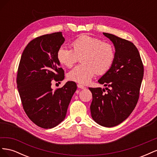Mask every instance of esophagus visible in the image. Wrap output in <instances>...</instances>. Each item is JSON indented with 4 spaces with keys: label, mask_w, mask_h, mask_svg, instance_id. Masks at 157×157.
Returning <instances> with one entry per match:
<instances>
[{
    "label": "esophagus",
    "mask_w": 157,
    "mask_h": 157,
    "mask_svg": "<svg viewBox=\"0 0 157 157\" xmlns=\"http://www.w3.org/2000/svg\"><path fill=\"white\" fill-rule=\"evenodd\" d=\"M77 87L78 88H80V89H85L86 88V87L85 86H84L83 85H81V84H77Z\"/></svg>",
    "instance_id": "1"
}]
</instances>
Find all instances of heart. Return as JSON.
Segmentation results:
<instances>
[{
    "mask_svg": "<svg viewBox=\"0 0 157 157\" xmlns=\"http://www.w3.org/2000/svg\"><path fill=\"white\" fill-rule=\"evenodd\" d=\"M73 49L61 46L57 57L59 63L67 67H73L81 58V63L68 74L69 80L80 84H88L95 75H103L110 69L115 59L113 46L97 38L84 35L75 40Z\"/></svg>",
    "mask_w": 157,
    "mask_h": 157,
    "instance_id": "1",
    "label": "heart"
}]
</instances>
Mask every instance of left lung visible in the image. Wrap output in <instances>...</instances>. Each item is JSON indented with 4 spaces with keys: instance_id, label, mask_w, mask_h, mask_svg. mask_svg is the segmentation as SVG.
Listing matches in <instances>:
<instances>
[{
    "instance_id": "8db88e82",
    "label": "left lung",
    "mask_w": 157,
    "mask_h": 157,
    "mask_svg": "<svg viewBox=\"0 0 157 157\" xmlns=\"http://www.w3.org/2000/svg\"><path fill=\"white\" fill-rule=\"evenodd\" d=\"M115 46V59L98 82L107 86L89 88L92 94L90 111L93 120L105 127L125 121L139 99L144 77V65L138 50L132 42L110 33H103Z\"/></svg>"
}]
</instances>
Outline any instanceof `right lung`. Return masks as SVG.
I'll list each match as a JSON object with an SVG mask.
<instances>
[{"instance_id": "1", "label": "right lung", "mask_w": 157, "mask_h": 157, "mask_svg": "<svg viewBox=\"0 0 157 157\" xmlns=\"http://www.w3.org/2000/svg\"><path fill=\"white\" fill-rule=\"evenodd\" d=\"M65 42L62 33L36 38L23 50L17 75V87L23 107L30 120L38 126L48 129L65 118L77 84L68 81L53 90L52 81L64 79L57 53Z\"/></svg>"}]
</instances>
